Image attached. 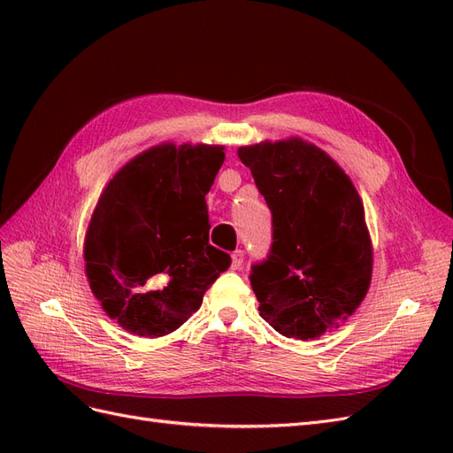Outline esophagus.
<instances>
[{
	"label": "esophagus",
	"instance_id": "obj_1",
	"mask_svg": "<svg viewBox=\"0 0 453 453\" xmlns=\"http://www.w3.org/2000/svg\"><path fill=\"white\" fill-rule=\"evenodd\" d=\"M243 265V251L238 250L232 253V263H230V270H240Z\"/></svg>",
	"mask_w": 453,
	"mask_h": 453
}]
</instances>
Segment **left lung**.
<instances>
[{"label": "left lung", "instance_id": "1", "mask_svg": "<svg viewBox=\"0 0 453 453\" xmlns=\"http://www.w3.org/2000/svg\"><path fill=\"white\" fill-rule=\"evenodd\" d=\"M272 211V250L251 268L258 311L287 338L315 340L344 323L372 278L363 200L323 149L300 138L238 149Z\"/></svg>", "mask_w": 453, "mask_h": 453}]
</instances>
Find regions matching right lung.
<instances>
[{"label": "right lung", "mask_w": 453, "mask_h": 453, "mask_svg": "<svg viewBox=\"0 0 453 453\" xmlns=\"http://www.w3.org/2000/svg\"><path fill=\"white\" fill-rule=\"evenodd\" d=\"M223 162V145L168 142L134 157L104 188L85 234V273L125 331L173 333L230 266L210 245L205 203Z\"/></svg>", "instance_id": "1"}]
</instances>
